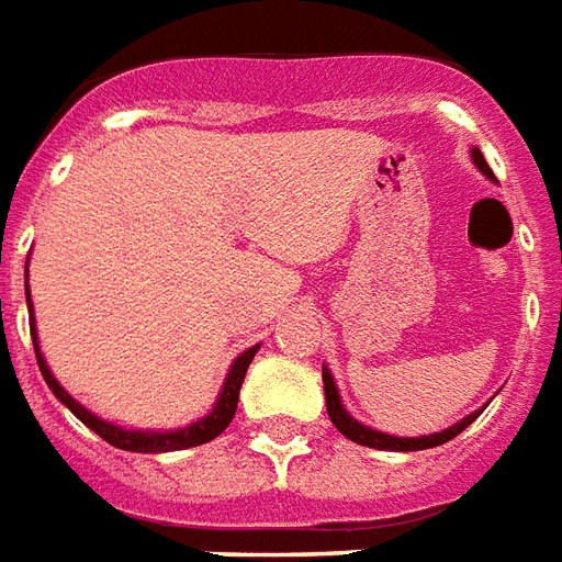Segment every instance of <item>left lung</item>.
<instances>
[{"mask_svg":"<svg viewBox=\"0 0 562 562\" xmlns=\"http://www.w3.org/2000/svg\"><path fill=\"white\" fill-rule=\"evenodd\" d=\"M474 162L476 168L483 171V175L492 177V168H488V162L483 159V154L480 150H474ZM323 385H326V408H328V417H331V424L344 432L349 441H356V445H364V447H376V450H396V453H408V450H426V447H438L445 445V441H450V438H457L465 426H471L480 417V412H474V415H468L465 420H459V424H453L450 429H445V432H436V436H424V438H396V436H385V432H376V429H367L364 424H358L356 417L346 415V408L340 406V396H337V387H335V379H331V373L328 370H323Z\"/></svg>","mask_w":562,"mask_h":562,"instance_id":"1","label":"left lung"}]
</instances>
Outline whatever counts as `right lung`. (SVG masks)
Listing matches in <instances>:
<instances>
[{"mask_svg": "<svg viewBox=\"0 0 562 562\" xmlns=\"http://www.w3.org/2000/svg\"><path fill=\"white\" fill-rule=\"evenodd\" d=\"M25 302H29V328H32V344H35V356H37V367H41V373H44L46 385L49 391L65 403L70 412H74L88 429H94L97 436L109 441L112 447H121V450H133V453H168V450H183V447H198L206 445V441H213L216 436H222L227 429V424L234 420L236 415V403H239V387H243V379H246V370L251 364V358H255L257 346L246 349L243 356L236 358L234 367H231V373H227V382L222 387V396H218L216 408L204 417V420H198V424L186 426V429H177V432H133V429H121L115 424H105L100 417H94L88 408H82L76 403L74 396L67 394L65 387L58 385L56 376L49 373V367H46L44 356H41V349H37V335H35V316H32V299L25 293Z\"/></svg>", "mask_w": 562, "mask_h": 562, "instance_id": "obj_1", "label": "right lung"}]
</instances>
